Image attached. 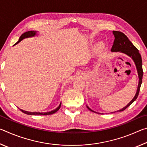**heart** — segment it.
<instances>
[{
  "label": "heart",
  "mask_w": 147,
  "mask_h": 147,
  "mask_svg": "<svg viewBox=\"0 0 147 147\" xmlns=\"http://www.w3.org/2000/svg\"><path fill=\"white\" fill-rule=\"evenodd\" d=\"M104 47H105V45H104L102 41H98L96 45L95 49L97 51H102L104 48Z\"/></svg>",
  "instance_id": "b5f03b06"
}]
</instances>
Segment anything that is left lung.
<instances>
[{
    "mask_svg": "<svg viewBox=\"0 0 147 147\" xmlns=\"http://www.w3.org/2000/svg\"><path fill=\"white\" fill-rule=\"evenodd\" d=\"M113 34L115 37V39L113 41V45L111 47V52H119L123 54H125L126 55L128 56L129 57L132 59L134 63H135L137 71H138V74L139 77V83L138 89H137L136 93L130 102L123 108H122L117 111H124V109L128 108L129 106H130L134 101H135L137 98H138V94L140 90L141 85L142 84V78L143 75V71L142 67V59H141V54L139 53V51L137 49L136 47L129 40L127 36L125 34H124L123 32L119 31H113ZM87 108L89 110L93 111V112L96 113V111L92 110L91 108H89L88 106H86ZM113 113V112H111ZM114 113V112H113Z\"/></svg>",
    "mask_w": 147,
    "mask_h": 147,
    "instance_id": "left-lung-1",
    "label": "left lung"
}]
</instances>
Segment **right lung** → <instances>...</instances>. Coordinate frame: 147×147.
<instances>
[{
    "instance_id": "add662e5",
    "label": "right lung",
    "mask_w": 147,
    "mask_h": 147,
    "mask_svg": "<svg viewBox=\"0 0 147 147\" xmlns=\"http://www.w3.org/2000/svg\"><path fill=\"white\" fill-rule=\"evenodd\" d=\"M38 32L37 31H28V32H24V34H23L21 36V37L19 38V41L17 42L16 44H14L13 46L16 45L18 44L19 42H21L23 39H25V38H32V37H34L36 36H38ZM61 102L59 104V105L58 106V108H56L55 109H53V110L52 111H47V112H30V111H24L23 109H20V110H21L22 112H23L24 113H26L27 115H51V114H53L54 113H56L57 111L59 110V109L61 107Z\"/></svg>"
}]
</instances>
